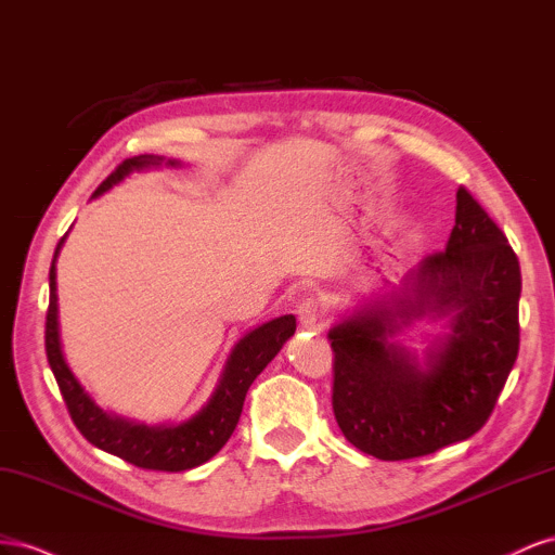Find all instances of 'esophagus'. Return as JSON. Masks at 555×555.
I'll use <instances>...</instances> for the list:
<instances>
[{
	"instance_id": "1",
	"label": "esophagus",
	"mask_w": 555,
	"mask_h": 555,
	"mask_svg": "<svg viewBox=\"0 0 555 555\" xmlns=\"http://www.w3.org/2000/svg\"><path fill=\"white\" fill-rule=\"evenodd\" d=\"M297 319H299V325H302V327H315V323H319V319H321L319 302H315V299H305V302H299L297 305Z\"/></svg>"
}]
</instances>
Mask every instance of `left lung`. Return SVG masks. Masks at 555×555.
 Segmentation results:
<instances>
[{"label":"left lung","mask_w":555,"mask_h":555,"mask_svg":"<svg viewBox=\"0 0 555 555\" xmlns=\"http://www.w3.org/2000/svg\"><path fill=\"white\" fill-rule=\"evenodd\" d=\"M444 253L423 258L384 295L337 315L332 409L344 437L378 461L435 453L479 433L518 356L520 267L465 188ZM442 323L423 352L399 337Z\"/></svg>","instance_id":"8db88e82"}]
</instances>
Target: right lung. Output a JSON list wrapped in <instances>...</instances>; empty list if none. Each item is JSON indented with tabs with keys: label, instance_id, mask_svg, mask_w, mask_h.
Listing matches in <instances>:
<instances>
[{
	"label": "right lung",
	"instance_id": "right-lung-1",
	"mask_svg": "<svg viewBox=\"0 0 555 555\" xmlns=\"http://www.w3.org/2000/svg\"><path fill=\"white\" fill-rule=\"evenodd\" d=\"M160 167H183L181 160L165 155H137L125 160L111 177L94 190V197L108 193L111 188L125 181L130 173H141ZM69 234V232H67ZM67 234L62 236L55 256L51 262L49 288L51 302L46 313V356L55 374L62 398L67 402L74 425L81 435L111 455H118L141 469H160V472H183L199 467L225 447L232 437L236 423H240L246 392L258 374L276 358L293 335H295V315H279L258 327L248 330L244 337L236 339L225 360L223 372L211 398L202 404L199 411L181 423H160L149 425L144 421H134L120 416L116 411H106L94 402L81 382L69 370L60 341V321H57V256L65 246Z\"/></svg>",
	"mask_w": 555,
	"mask_h": 555
}]
</instances>
